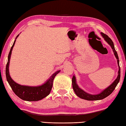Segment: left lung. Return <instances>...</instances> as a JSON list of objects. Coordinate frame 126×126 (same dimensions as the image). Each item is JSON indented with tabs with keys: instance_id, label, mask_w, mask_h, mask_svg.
Segmentation results:
<instances>
[{
	"instance_id": "obj_1",
	"label": "left lung",
	"mask_w": 126,
	"mask_h": 126,
	"mask_svg": "<svg viewBox=\"0 0 126 126\" xmlns=\"http://www.w3.org/2000/svg\"><path fill=\"white\" fill-rule=\"evenodd\" d=\"M101 35L102 36L103 38L108 43V45L111 46L114 55L117 60V63H118V65L119 66V70H118V75L117 76L116 79H115L114 81L112 83L111 85L106 88L104 90L101 91V92L99 94H89L88 93L84 91L83 89L80 88L79 87L78 84H77L76 81V79L75 75H73V77H72V86H73V89L76 94L81 99L87 100H101L104 99L110 95V94H111V93L113 92L115 88H116V85H118L120 80V69L119 66V57L118 56V53H117L116 51L115 50L114 45H113V42L111 40V39L108 37V35H106V34L101 32Z\"/></svg>"
}]
</instances>
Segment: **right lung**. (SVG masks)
Here are the masks:
<instances>
[{
    "label": "right lung",
    "instance_id": "obj_1",
    "mask_svg": "<svg viewBox=\"0 0 126 126\" xmlns=\"http://www.w3.org/2000/svg\"><path fill=\"white\" fill-rule=\"evenodd\" d=\"M19 34L16 36L14 44L10 49V53L8 56V61L6 65V75L7 80L10 85V87L13 89V92L20 99L25 101H36L41 100L48 96L50 92L53 87V80L56 76L61 71L57 70L54 72L42 85L39 86H28L20 85L16 82H15L10 75L9 72V65L10 61L11 58L12 50L14 46L15 41Z\"/></svg>",
    "mask_w": 126,
    "mask_h": 126
}]
</instances>
